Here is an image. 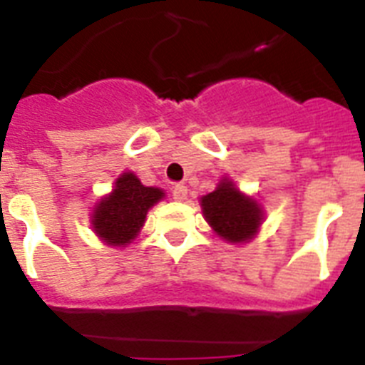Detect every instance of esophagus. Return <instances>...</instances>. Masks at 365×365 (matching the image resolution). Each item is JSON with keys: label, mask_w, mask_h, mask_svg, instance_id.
Instances as JSON below:
<instances>
[{"label": "esophagus", "mask_w": 365, "mask_h": 365, "mask_svg": "<svg viewBox=\"0 0 365 365\" xmlns=\"http://www.w3.org/2000/svg\"><path fill=\"white\" fill-rule=\"evenodd\" d=\"M172 197L179 202L185 201V199L188 197V188H186L185 185H175L172 188Z\"/></svg>", "instance_id": "1"}]
</instances>
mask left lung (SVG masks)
<instances>
[{"label": "left lung", "instance_id": "obj_1", "mask_svg": "<svg viewBox=\"0 0 365 365\" xmlns=\"http://www.w3.org/2000/svg\"><path fill=\"white\" fill-rule=\"evenodd\" d=\"M202 214L212 228L230 243L252 240L261 225L259 206L250 197H245L230 180H221L217 188L201 199Z\"/></svg>", "mask_w": 365, "mask_h": 365}]
</instances>
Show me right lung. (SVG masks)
Returning <instances> with one entry per match:
<instances>
[{
  "label": "right lung",
  "mask_w": 365,
  "mask_h": 365,
  "mask_svg": "<svg viewBox=\"0 0 365 365\" xmlns=\"http://www.w3.org/2000/svg\"><path fill=\"white\" fill-rule=\"evenodd\" d=\"M163 197V190L144 186L133 173H124L115 182L111 195L102 199L93 212V228L109 245L131 243L148 210Z\"/></svg>",
  "instance_id": "add662e5"
}]
</instances>
